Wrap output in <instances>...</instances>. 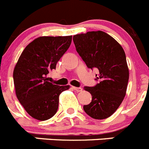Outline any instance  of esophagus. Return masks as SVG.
<instances>
[{
	"label": "esophagus",
	"instance_id": "esophagus-1",
	"mask_svg": "<svg viewBox=\"0 0 149 149\" xmlns=\"http://www.w3.org/2000/svg\"><path fill=\"white\" fill-rule=\"evenodd\" d=\"M72 88H73L74 90H76V92H80V91H81V90H82V88H81V87H72Z\"/></svg>",
	"mask_w": 149,
	"mask_h": 149
}]
</instances>
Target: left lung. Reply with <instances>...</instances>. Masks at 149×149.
<instances>
[{
	"label": "left lung",
	"mask_w": 149,
	"mask_h": 149,
	"mask_svg": "<svg viewBox=\"0 0 149 149\" xmlns=\"http://www.w3.org/2000/svg\"><path fill=\"white\" fill-rule=\"evenodd\" d=\"M73 40L87 68L98 70L95 75L98 83L84 87L91 93L92 101L83 109L94 119L107 118L126 95L129 74L124 51L115 39L101 31L76 34Z\"/></svg>",
	"instance_id": "8db88e82"
}]
</instances>
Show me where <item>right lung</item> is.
<instances>
[{
	"mask_svg": "<svg viewBox=\"0 0 149 149\" xmlns=\"http://www.w3.org/2000/svg\"><path fill=\"white\" fill-rule=\"evenodd\" d=\"M72 36L40 37L25 48L13 72L17 99L31 116L39 120L57 112L59 95L70 86L50 82L48 74L71 44Z\"/></svg>",
	"mask_w": 149,
	"mask_h": 149,
	"instance_id": "obj_1",
	"label": "right lung"
}]
</instances>
